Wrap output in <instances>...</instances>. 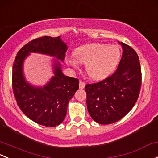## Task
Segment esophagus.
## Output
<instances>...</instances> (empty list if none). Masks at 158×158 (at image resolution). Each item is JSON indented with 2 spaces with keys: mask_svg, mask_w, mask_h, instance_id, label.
<instances>
[{
  "mask_svg": "<svg viewBox=\"0 0 158 158\" xmlns=\"http://www.w3.org/2000/svg\"><path fill=\"white\" fill-rule=\"evenodd\" d=\"M85 86V83L84 82H82V81H80V82H79V89H83Z\"/></svg>",
  "mask_w": 158,
  "mask_h": 158,
  "instance_id": "1",
  "label": "esophagus"
}]
</instances>
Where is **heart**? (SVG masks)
Returning <instances> with one entry per match:
<instances>
[{
  "label": "heart",
  "instance_id": "b5f03b06",
  "mask_svg": "<svg viewBox=\"0 0 158 158\" xmlns=\"http://www.w3.org/2000/svg\"><path fill=\"white\" fill-rule=\"evenodd\" d=\"M74 57L66 59V62L74 68L79 63L85 64V71L91 78L101 80L110 75L118 65L121 52L117 45L106 44H85L75 49Z\"/></svg>",
  "mask_w": 158,
  "mask_h": 158
}]
</instances>
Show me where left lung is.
Returning <instances> with one entry per match:
<instances>
[{"label":"left lung","mask_w":158,"mask_h":158,"mask_svg":"<svg viewBox=\"0 0 158 158\" xmlns=\"http://www.w3.org/2000/svg\"><path fill=\"white\" fill-rule=\"evenodd\" d=\"M119 43L123 55L115 73L101 82L85 85L88 111L95 122L104 125L117 122L132 110L142 85L137 53L127 44Z\"/></svg>","instance_id":"1"}]
</instances>
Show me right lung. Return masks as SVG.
Listing matches in <instances>:
<instances>
[{
    "instance_id": "1",
    "label": "right lung",
    "mask_w": 158,
    "mask_h": 158,
    "mask_svg": "<svg viewBox=\"0 0 158 158\" xmlns=\"http://www.w3.org/2000/svg\"><path fill=\"white\" fill-rule=\"evenodd\" d=\"M66 50L60 36H44L23 46L13 63L12 86L16 103L26 117L44 127H57L64 121L68 103L79 89V79L64 75L60 63L54 59V76L45 86L35 87L26 82L23 62L30 52L47 54L64 61Z\"/></svg>"
}]
</instances>
